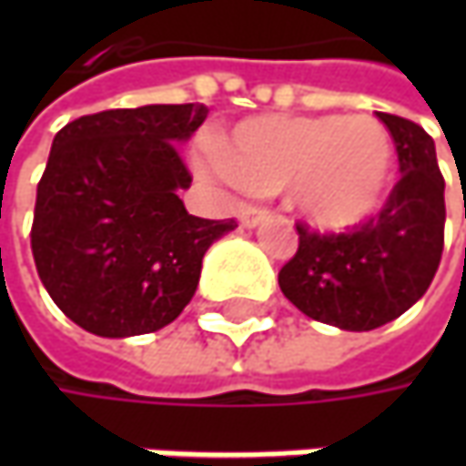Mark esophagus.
I'll return each instance as SVG.
<instances>
[{"label": "esophagus", "instance_id": "obj_1", "mask_svg": "<svg viewBox=\"0 0 466 466\" xmlns=\"http://www.w3.org/2000/svg\"><path fill=\"white\" fill-rule=\"evenodd\" d=\"M264 218H267V209H264V207L248 205V207H243V209H241L243 228H257V225H259Z\"/></svg>", "mask_w": 466, "mask_h": 466}]
</instances>
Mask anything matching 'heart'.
I'll return each mask as SVG.
<instances>
[{
  "instance_id": "obj_1",
  "label": "heart",
  "mask_w": 466,
  "mask_h": 466,
  "mask_svg": "<svg viewBox=\"0 0 466 466\" xmlns=\"http://www.w3.org/2000/svg\"><path fill=\"white\" fill-rule=\"evenodd\" d=\"M209 166L254 194L288 188L306 223L348 230L384 202L394 142L370 114L254 116L230 129Z\"/></svg>"
}]
</instances>
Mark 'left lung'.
Instances as JSON below:
<instances>
[{
  "label": "left lung",
  "instance_id": "left-lung-1",
  "mask_svg": "<svg viewBox=\"0 0 466 466\" xmlns=\"http://www.w3.org/2000/svg\"><path fill=\"white\" fill-rule=\"evenodd\" d=\"M400 157V181L381 212L348 233L298 223V251L279 269V290L298 311L348 331H370L402 316L436 278L443 251V176L433 137L420 124L376 114Z\"/></svg>",
  "mask_w": 466,
  "mask_h": 466
}]
</instances>
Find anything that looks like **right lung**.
Segmentation results:
<instances>
[{"label":"right lung","mask_w":466,"mask_h":466,"mask_svg":"<svg viewBox=\"0 0 466 466\" xmlns=\"http://www.w3.org/2000/svg\"><path fill=\"white\" fill-rule=\"evenodd\" d=\"M207 106L111 108L56 132L38 181L30 248L51 300L98 337L168 327L197 290L205 251L236 220L188 215L176 142Z\"/></svg>","instance_id":"obj_1"}]
</instances>
